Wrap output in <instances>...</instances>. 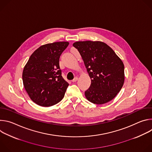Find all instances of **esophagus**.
<instances>
[{
	"instance_id": "1",
	"label": "esophagus",
	"mask_w": 152,
	"mask_h": 152,
	"mask_svg": "<svg viewBox=\"0 0 152 152\" xmlns=\"http://www.w3.org/2000/svg\"><path fill=\"white\" fill-rule=\"evenodd\" d=\"M77 79H78V77H75L72 80V82H76V81L77 80Z\"/></svg>"
}]
</instances>
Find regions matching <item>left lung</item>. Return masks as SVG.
<instances>
[{"instance_id": "1", "label": "left lung", "mask_w": 152, "mask_h": 152, "mask_svg": "<svg viewBox=\"0 0 152 152\" xmlns=\"http://www.w3.org/2000/svg\"><path fill=\"white\" fill-rule=\"evenodd\" d=\"M77 49L91 80L85 92L88 101L102 104L113 100L120 92L124 82V66L115 52L102 41H77Z\"/></svg>"}]
</instances>
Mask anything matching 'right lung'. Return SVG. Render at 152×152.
Masks as SVG:
<instances>
[{
  "instance_id": "1",
  "label": "right lung",
  "mask_w": 152,
  "mask_h": 152,
  "mask_svg": "<svg viewBox=\"0 0 152 152\" xmlns=\"http://www.w3.org/2000/svg\"><path fill=\"white\" fill-rule=\"evenodd\" d=\"M69 42L42 45L31 55L24 67L22 79L31 99L44 107L53 106L64 97L69 86L61 76L59 58Z\"/></svg>"
}]
</instances>
